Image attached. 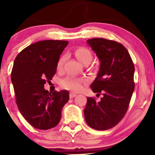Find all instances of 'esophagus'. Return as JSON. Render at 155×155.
<instances>
[{"label": "esophagus", "instance_id": "34e87169", "mask_svg": "<svg viewBox=\"0 0 155 155\" xmlns=\"http://www.w3.org/2000/svg\"><path fill=\"white\" fill-rule=\"evenodd\" d=\"M76 94L74 93V92H71L70 95H69V97H70V98H74V97H76Z\"/></svg>", "mask_w": 155, "mask_h": 155}]
</instances>
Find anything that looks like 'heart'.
<instances>
[{
	"label": "heart",
	"instance_id": "heart-1",
	"mask_svg": "<svg viewBox=\"0 0 155 155\" xmlns=\"http://www.w3.org/2000/svg\"><path fill=\"white\" fill-rule=\"evenodd\" d=\"M75 55L77 58V59L81 62V63H84L87 60H91L92 59V53L86 47H79L76 49ZM65 60V56L63 55L59 58L58 63H57V68L58 70L63 68V65ZM85 82L84 80L76 79L75 77L72 76H68L65 78L61 81V86L63 88L67 89V90H73V91H80L83 87L84 83Z\"/></svg>",
	"mask_w": 155,
	"mask_h": 155
}]
</instances>
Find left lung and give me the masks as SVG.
Listing matches in <instances>:
<instances>
[{
	"mask_svg": "<svg viewBox=\"0 0 155 155\" xmlns=\"http://www.w3.org/2000/svg\"><path fill=\"white\" fill-rule=\"evenodd\" d=\"M87 43L101 62L90 87L104 97L99 102L87 97L84 118L92 128L106 130L117 125L127 111L135 88L134 64L126 48L115 41L94 38Z\"/></svg>",
	"mask_w": 155,
	"mask_h": 155,
	"instance_id": "1",
	"label": "left lung"
}]
</instances>
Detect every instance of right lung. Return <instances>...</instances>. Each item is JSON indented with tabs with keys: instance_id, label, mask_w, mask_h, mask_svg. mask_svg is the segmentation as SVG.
I'll list each match as a JSON object with an SVG mask.
<instances>
[{
	"instance_id": "obj_1",
	"label": "right lung",
	"mask_w": 155,
	"mask_h": 155,
	"mask_svg": "<svg viewBox=\"0 0 155 155\" xmlns=\"http://www.w3.org/2000/svg\"><path fill=\"white\" fill-rule=\"evenodd\" d=\"M67 41L45 40L25 48L17 54L11 74L16 103L33 127L49 130L60 122L62 108L69 100L67 90L49 92L44 89L56 73L57 63Z\"/></svg>"
}]
</instances>
